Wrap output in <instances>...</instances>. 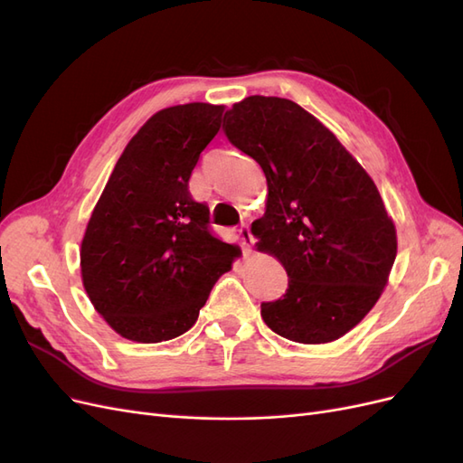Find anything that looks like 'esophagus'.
I'll use <instances>...</instances> for the list:
<instances>
[{
	"mask_svg": "<svg viewBox=\"0 0 463 463\" xmlns=\"http://www.w3.org/2000/svg\"><path fill=\"white\" fill-rule=\"evenodd\" d=\"M240 240H241L243 253H245V255H250V249H253L255 237H253V233H250L249 226H241V230H240Z\"/></svg>",
	"mask_w": 463,
	"mask_h": 463,
	"instance_id": "1",
	"label": "esophagus"
}]
</instances>
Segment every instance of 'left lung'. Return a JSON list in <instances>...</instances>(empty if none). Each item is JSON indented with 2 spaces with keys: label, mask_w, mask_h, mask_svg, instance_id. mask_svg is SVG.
<instances>
[{
  "label": "left lung",
  "mask_w": 463,
  "mask_h": 463,
  "mask_svg": "<svg viewBox=\"0 0 463 463\" xmlns=\"http://www.w3.org/2000/svg\"><path fill=\"white\" fill-rule=\"evenodd\" d=\"M226 135L262 167L257 250L288 272V289L262 303L266 326L298 344H330L355 328L388 284L398 253L394 220L371 175L299 104L249 96L228 111Z\"/></svg>",
  "instance_id": "left-lung-1"
}]
</instances>
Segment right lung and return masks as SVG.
<instances>
[{"instance_id":"right-lung-1","label":"right lung","mask_w":463,"mask_h":463,"mask_svg":"<svg viewBox=\"0 0 463 463\" xmlns=\"http://www.w3.org/2000/svg\"><path fill=\"white\" fill-rule=\"evenodd\" d=\"M226 106L156 111L125 146L80 243V278L94 309L123 338L158 344L199 318L241 249L208 232L189 179L222 128Z\"/></svg>"}]
</instances>
